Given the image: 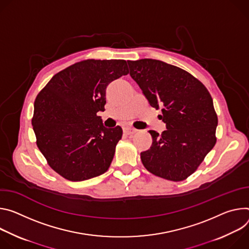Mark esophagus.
Wrapping results in <instances>:
<instances>
[{
    "instance_id": "1",
    "label": "esophagus",
    "mask_w": 249,
    "mask_h": 249,
    "mask_svg": "<svg viewBox=\"0 0 249 249\" xmlns=\"http://www.w3.org/2000/svg\"><path fill=\"white\" fill-rule=\"evenodd\" d=\"M136 131H137V130H136L135 128H132V127H130V126H126V127L124 128V132L125 134H127V135L133 134V133H135Z\"/></svg>"
}]
</instances>
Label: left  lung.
Returning a JSON list of instances; mask_svg holds the SVG:
<instances>
[{
  "mask_svg": "<svg viewBox=\"0 0 249 249\" xmlns=\"http://www.w3.org/2000/svg\"><path fill=\"white\" fill-rule=\"evenodd\" d=\"M129 74L167 129L149 130L150 148L141 153L147 171L170 181L194 173L216 142L217 116L211 94L189 72L155 59L127 61Z\"/></svg>",
  "mask_w": 249,
  "mask_h": 249,
  "instance_id": "obj_1",
  "label": "left lung"
}]
</instances>
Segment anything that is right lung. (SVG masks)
<instances>
[{
    "mask_svg": "<svg viewBox=\"0 0 249 249\" xmlns=\"http://www.w3.org/2000/svg\"><path fill=\"white\" fill-rule=\"evenodd\" d=\"M127 74L125 60L87 59L55 74L37 94L36 145L63 178L84 181L108 169L123 129L104 127L97 113L105 110L107 86Z\"/></svg>",
    "mask_w": 249,
    "mask_h": 249,
    "instance_id": "add662e5",
    "label": "right lung"
}]
</instances>
